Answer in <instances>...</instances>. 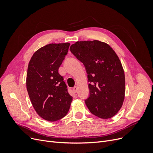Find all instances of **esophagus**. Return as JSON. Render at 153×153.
Returning a JSON list of instances; mask_svg holds the SVG:
<instances>
[{"label": "esophagus", "mask_w": 153, "mask_h": 153, "mask_svg": "<svg viewBox=\"0 0 153 153\" xmlns=\"http://www.w3.org/2000/svg\"><path fill=\"white\" fill-rule=\"evenodd\" d=\"M77 91H78V87H76V86L74 87L73 89V91L75 92V93H76V92H77Z\"/></svg>", "instance_id": "esophagus-1"}]
</instances>
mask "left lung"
Masks as SVG:
<instances>
[{"label": "left lung", "instance_id": "8db88e82", "mask_svg": "<svg viewBox=\"0 0 153 153\" xmlns=\"http://www.w3.org/2000/svg\"><path fill=\"white\" fill-rule=\"evenodd\" d=\"M70 51L86 69L90 90L85 104L96 116L107 119L122 107L125 75L121 61L110 46L98 40L77 41Z\"/></svg>", "mask_w": 153, "mask_h": 153}]
</instances>
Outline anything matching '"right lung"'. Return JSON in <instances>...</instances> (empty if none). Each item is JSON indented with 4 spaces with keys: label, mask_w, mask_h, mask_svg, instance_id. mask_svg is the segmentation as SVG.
<instances>
[{
    "label": "right lung",
    "mask_w": 153,
    "mask_h": 153,
    "mask_svg": "<svg viewBox=\"0 0 153 153\" xmlns=\"http://www.w3.org/2000/svg\"><path fill=\"white\" fill-rule=\"evenodd\" d=\"M70 43H52L36 51L27 68L26 86L32 106L39 116L53 122L66 116L73 97L59 68Z\"/></svg>",
    "instance_id": "add662e5"
}]
</instances>
